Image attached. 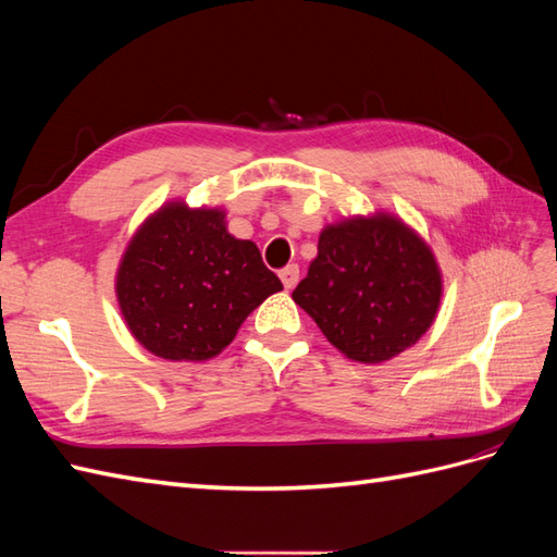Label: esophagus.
I'll list each match as a JSON object with an SVG mask.
<instances>
[{
	"label": "esophagus",
	"instance_id": "esophagus-1",
	"mask_svg": "<svg viewBox=\"0 0 557 557\" xmlns=\"http://www.w3.org/2000/svg\"><path fill=\"white\" fill-rule=\"evenodd\" d=\"M278 276H281V281H283L285 288L293 290L295 285H297V281H299V267H297V264H288V267H283Z\"/></svg>",
	"mask_w": 557,
	"mask_h": 557
}]
</instances>
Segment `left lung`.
Segmentation results:
<instances>
[{
	"label": "left lung",
	"mask_w": 557,
	"mask_h": 557,
	"mask_svg": "<svg viewBox=\"0 0 557 557\" xmlns=\"http://www.w3.org/2000/svg\"><path fill=\"white\" fill-rule=\"evenodd\" d=\"M350 360L383 362L413 346L440 309L442 274L430 248L391 215L320 232L318 258L293 290Z\"/></svg>",
	"instance_id": "left-lung-1"
}]
</instances>
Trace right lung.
I'll return each instance as SVG.
<instances>
[{"mask_svg": "<svg viewBox=\"0 0 557 557\" xmlns=\"http://www.w3.org/2000/svg\"><path fill=\"white\" fill-rule=\"evenodd\" d=\"M117 301L137 342L164 360H209L246 315L283 290L258 246L234 239L223 211L160 209L117 269Z\"/></svg>", "mask_w": 557, "mask_h": 557, "instance_id": "add662e5", "label": "right lung"}]
</instances>
